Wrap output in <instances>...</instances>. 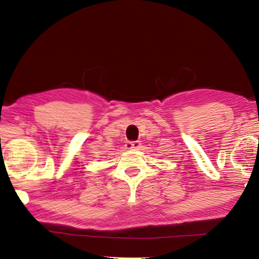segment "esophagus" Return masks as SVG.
Instances as JSON below:
<instances>
[{"mask_svg":"<svg viewBox=\"0 0 259 259\" xmlns=\"http://www.w3.org/2000/svg\"><path fill=\"white\" fill-rule=\"evenodd\" d=\"M140 145H142L140 142H137V140H136V142H128V143H126L125 147L128 148V150H138Z\"/></svg>","mask_w":259,"mask_h":259,"instance_id":"34e87169","label":"esophagus"}]
</instances>
